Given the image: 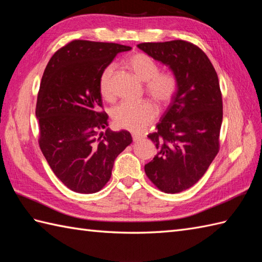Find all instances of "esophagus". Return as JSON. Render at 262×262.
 Masks as SVG:
<instances>
[{
  "instance_id": "obj_1",
  "label": "esophagus",
  "mask_w": 262,
  "mask_h": 262,
  "mask_svg": "<svg viewBox=\"0 0 262 262\" xmlns=\"http://www.w3.org/2000/svg\"><path fill=\"white\" fill-rule=\"evenodd\" d=\"M132 136H133V141H134V142H138V141H141L142 138H143V136H142L141 134H133Z\"/></svg>"
}]
</instances>
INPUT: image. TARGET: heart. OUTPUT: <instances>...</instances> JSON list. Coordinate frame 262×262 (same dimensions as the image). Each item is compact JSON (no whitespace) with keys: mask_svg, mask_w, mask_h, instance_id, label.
Listing matches in <instances>:
<instances>
[{"mask_svg":"<svg viewBox=\"0 0 262 262\" xmlns=\"http://www.w3.org/2000/svg\"><path fill=\"white\" fill-rule=\"evenodd\" d=\"M128 68L138 79L146 82V90L159 103H168L177 91V80L170 72H159V65L146 54L137 53L128 58ZM115 65L110 64L100 75L99 86L104 98L113 97L111 77ZM158 115L155 104L148 100L140 102L124 101L113 110V119L116 126L124 129L142 133Z\"/></svg>","mask_w":262,"mask_h":262,"instance_id":"heart-1","label":"heart"}]
</instances>
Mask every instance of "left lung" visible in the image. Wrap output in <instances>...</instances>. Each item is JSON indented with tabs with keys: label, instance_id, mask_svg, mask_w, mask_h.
I'll return each instance as SVG.
<instances>
[{
	"label": "left lung",
	"instance_id": "8db88e82",
	"mask_svg": "<svg viewBox=\"0 0 262 262\" xmlns=\"http://www.w3.org/2000/svg\"><path fill=\"white\" fill-rule=\"evenodd\" d=\"M137 47L169 66L177 80L170 105L147 137L158 154L145 173L161 191L181 192L192 187L220 149L223 101L219 76L202 49L185 40L143 42Z\"/></svg>",
	"mask_w": 262,
	"mask_h": 262
}]
</instances>
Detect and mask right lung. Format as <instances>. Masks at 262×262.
Listing matches in <instances>:
<instances>
[{
	"instance_id": "add662e5",
	"label": "right lung",
	"mask_w": 262,
	"mask_h": 262,
	"mask_svg": "<svg viewBox=\"0 0 262 262\" xmlns=\"http://www.w3.org/2000/svg\"><path fill=\"white\" fill-rule=\"evenodd\" d=\"M130 49L73 40L53 55L43 72L36 105L39 146L55 176L75 192L101 190L116 158L133 142L129 132L107 128L99 86L116 55ZM101 129L106 132L98 137Z\"/></svg>"
}]
</instances>
